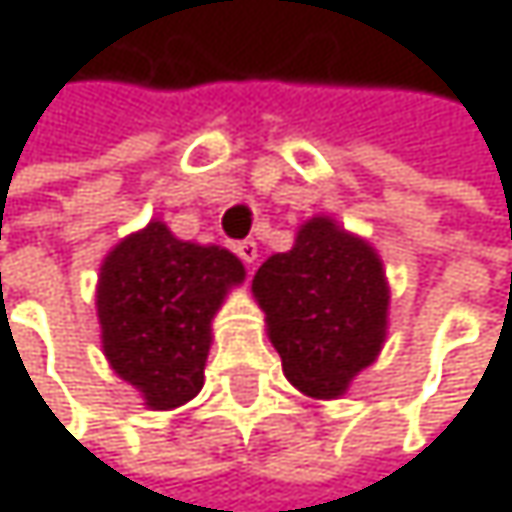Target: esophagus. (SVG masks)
<instances>
[{
  "label": "esophagus",
  "instance_id": "obj_1",
  "mask_svg": "<svg viewBox=\"0 0 512 512\" xmlns=\"http://www.w3.org/2000/svg\"><path fill=\"white\" fill-rule=\"evenodd\" d=\"M234 252L240 255L243 263H255L257 260V243L255 240H240L237 246H234Z\"/></svg>",
  "mask_w": 512,
  "mask_h": 512
}]
</instances>
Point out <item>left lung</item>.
<instances>
[{
  "instance_id": "left-lung-1",
  "label": "left lung",
  "mask_w": 512,
  "mask_h": 512,
  "mask_svg": "<svg viewBox=\"0 0 512 512\" xmlns=\"http://www.w3.org/2000/svg\"><path fill=\"white\" fill-rule=\"evenodd\" d=\"M284 376L308 397H338L385 341L388 287L376 252L332 219L302 225L290 252L252 281Z\"/></svg>"
}]
</instances>
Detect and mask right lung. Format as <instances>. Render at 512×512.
I'll list each match as a JSON object with an SVG mask.
<instances>
[{
	"label": "right lung",
	"mask_w": 512,
	"mask_h": 512,
	"mask_svg": "<svg viewBox=\"0 0 512 512\" xmlns=\"http://www.w3.org/2000/svg\"><path fill=\"white\" fill-rule=\"evenodd\" d=\"M246 269L219 246L177 240L162 222L118 243L100 266L97 314L112 370L151 409H174L204 385L210 320Z\"/></svg>",
	"instance_id": "obj_1"
}]
</instances>
